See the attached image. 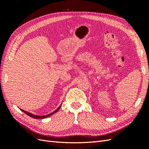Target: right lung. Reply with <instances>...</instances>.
Masks as SVG:
<instances>
[{
    "label": "right lung",
    "instance_id": "1",
    "mask_svg": "<svg viewBox=\"0 0 149 149\" xmlns=\"http://www.w3.org/2000/svg\"><path fill=\"white\" fill-rule=\"evenodd\" d=\"M61 107V106L58 108V109L56 110V111H55L54 112H53L52 113H51V114H48V115H47V116H37V115H34V114H31V113H30V112H26V111H24V110H22V109H20L22 111H23L24 113H25L26 114H27L28 116H29L30 117H31V118H34V119H44V118H48V117H49L50 116H52V115H53V114H54L55 113H56V112L60 109V108Z\"/></svg>",
    "mask_w": 149,
    "mask_h": 149
}]
</instances>
